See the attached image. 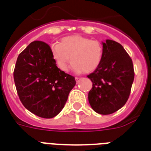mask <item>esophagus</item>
I'll use <instances>...</instances> for the list:
<instances>
[{"label": "esophagus", "instance_id": "34e87169", "mask_svg": "<svg viewBox=\"0 0 151 151\" xmlns=\"http://www.w3.org/2000/svg\"><path fill=\"white\" fill-rule=\"evenodd\" d=\"M80 79H81V78H78V77H76V82H77V83H78V82H79Z\"/></svg>", "mask_w": 151, "mask_h": 151}]
</instances>
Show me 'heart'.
I'll use <instances>...</instances> for the list:
<instances>
[{
    "label": "heart",
    "mask_w": 151,
    "mask_h": 151,
    "mask_svg": "<svg viewBox=\"0 0 151 151\" xmlns=\"http://www.w3.org/2000/svg\"><path fill=\"white\" fill-rule=\"evenodd\" d=\"M50 52L56 65L62 71H67L72 60V69L75 72L88 73L99 66L104 50L99 41L81 35H71L62 38L60 44H53Z\"/></svg>",
    "instance_id": "1"
}]
</instances>
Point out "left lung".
I'll return each mask as SVG.
<instances>
[{"mask_svg": "<svg viewBox=\"0 0 151 151\" xmlns=\"http://www.w3.org/2000/svg\"><path fill=\"white\" fill-rule=\"evenodd\" d=\"M102 45V61L93 73L88 75L93 83L88 101L96 113L108 115L125 104L134 73L132 60L120 44L106 39Z\"/></svg>", "mask_w": 151, "mask_h": 151, "instance_id": "8db88e82", "label": "left lung"}]
</instances>
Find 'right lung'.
<instances>
[{"mask_svg": "<svg viewBox=\"0 0 151 151\" xmlns=\"http://www.w3.org/2000/svg\"><path fill=\"white\" fill-rule=\"evenodd\" d=\"M13 78L23 106L45 119L59 114L76 83L57 67L50 46L40 41L29 44L19 55Z\"/></svg>", "mask_w": 151, "mask_h": 151, "instance_id": "right-lung-1", "label": "right lung"}]
</instances>
